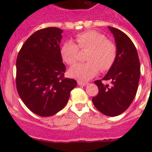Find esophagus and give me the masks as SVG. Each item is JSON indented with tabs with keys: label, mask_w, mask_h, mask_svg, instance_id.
<instances>
[{
	"label": "esophagus",
	"mask_w": 152,
	"mask_h": 152,
	"mask_svg": "<svg viewBox=\"0 0 152 152\" xmlns=\"http://www.w3.org/2000/svg\"><path fill=\"white\" fill-rule=\"evenodd\" d=\"M77 84L80 86H86L88 84L87 82H82V81H77Z\"/></svg>",
	"instance_id": "1"
}]
</instances>
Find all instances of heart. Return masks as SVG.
I'll return each mask as SVG.
<instances>
[{"instance_id": "b5f03b06", "label": "heart", "mask_w": 152, "mask_h": 152, "mask_svg": "<svg viewBox=\"0 0 152 152\" xmlns=\"http://www.w3.org/2000/svg\"><path fill=\"white\" fill-rule=\"evenodd\" d=\"M77 45L72 41L62 44L60 53L63 61L68 65H73L79 58V49L88 50L85 56V63L76 64L70 68L68 74L72 77L80 80H88L98 73L107 72L113 65L117 56L116 44L101 33L88 30L76 36Z\"/></svg>"}]
</instances>
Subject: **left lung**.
I'll use <instances>...</instances> for the list:
<instances>
[{"label": "left lung", "instance_id": "left-lung-1", "mask_svg": "<svg viewBox=\"0 0 152 152\" xmlns=\"http://www.w3.org/2000/svg\"><path fill=\"white\" fill-rule=\"evenodd\" d=\"M115 38L117 56L112 68L104 76L111 84L95 80L99 88L92 98L94 105L106 116H116L123 113L133 101L140 78V62L136 48L129 37L116 28L108 26Z\"/></svg>", "mask_w": 152, "mask_h": 152}]
</instances>
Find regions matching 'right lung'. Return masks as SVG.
Returning a JSON list of instances; mask_svg holds the SVG:
<instances>
[{"label": "right lung", "mask_w": 152, "mask_h": 152, "mask_svg": "<svg viewBox=\"0 0 152 152\" xmlns=\"http://www.w3.org/2000/svg\"><path fill=\"white\" fill-rule=\"evenodd\" d=\"M63 31L48 27L27 39L17 58V90L29 110L40 116H51L67 104L70 93L77 86L64 78L65 65L60 53Z\"/></svg>", "instance_id": "right-lung-1"}]
</instances>
